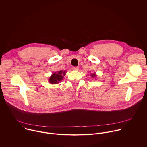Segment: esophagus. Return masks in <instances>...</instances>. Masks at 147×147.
<instances>
[{
  "label": "esophagus",
  "instance_id": "esophagus-1",
  "mask_svg": "<svg viewBox=\"0 0 147 147\" xmlns=\"http://www.w3.org/2000/svg\"><path fill=\"white\" fill-rule=\"evenodd\" d=\"M79 69V67H73V70H75V71H78Z\"/></svg>",
  "mask_w": 147,
  "mask_h": 147
}]
</instances>
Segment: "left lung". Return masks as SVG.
Masks as SVG:
<instances>
[{"instance_id":"1","label":"left lung","mask_w":147,"mask_h":147,"mask_svg":"<svg viewBox=\"0 0 147 147\" xmlns=\"http://www.w3.org/2000/svg\"><path fill=\"white\" fill-rule=\"evenodd\" d=\"M91 76L92 77V78H96V74H95V73H94L93 74H91Z\"/></svg>"}]
</instances>
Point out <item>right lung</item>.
I'll return each instance as SVG.
<instances>
[{"label":"right lung","mask_w":147,"mask_h":147,"mask_svg":"<svg viewBox=\"0 0 147 147\" xmlns=\"http://www.w3.org/2000/svg\"><path fill=\"white\" fill-rule=\"evenodd\" d=\"M66 74V71H63L62 70L58 71L57 72H54L51 76L48 79V81L52 84H56L59 83L63 79L64 76Z\"/></svg>","instance_id":"right-lung-1"}]
</instances>
